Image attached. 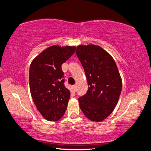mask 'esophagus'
<instances>
[{"mask_svg":"<svg viewBox=\"0 0 151 151\" xmlns=\"http://www.w3.org/2000/svg\"><path fill=\"white\" fill-rule=\"evenodd\" d=\"M72 88H73V90L74 91H76V85H74V86H72Z\"/></svg>","mask_w":151,"mask_h":151,"instance_id":"1","label":"esophagus"}]
</instances>
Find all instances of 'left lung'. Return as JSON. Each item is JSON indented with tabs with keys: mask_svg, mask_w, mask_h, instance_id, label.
<instances>
[{
	"mask_svg": "<svg viewBox=\"0 0 151 151\" xmlns=\"http://www.w3.org/2000/svg\"><path fill=\"white\" fill-rule=\"evenodd\" d=\"M77 56L84 69L88 89L79 98L84 115L100 122L112 113L122 90V80L114 60L100 47L93 45L77 47Z\"/></svg>",
	"mask_w": 151,
	"mask_h": 151,
	"instance_id": "obj_1",
	"label": "left lung"
}]
</instances>
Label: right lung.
I'll return each mask as SVG.
<instances>
[{
    "instance_id": "obj_1",
    "label": "right lung",
    "mask_w": 151,
    "mask_h": 151,
    "mask_svg": "<svg viewBox=\"0 0 151 151\" xmlns=\"http://www.w3.org/2000/svg\"><path fill=\"white\" fill-rule=\"evenodd\" d=\"M75 50V47L52 46L40 53L30 64L31 96L37 110L49 121H58L65 112L70 91L64 85L61 65Z\"/></svg>"
}]
</instances>
